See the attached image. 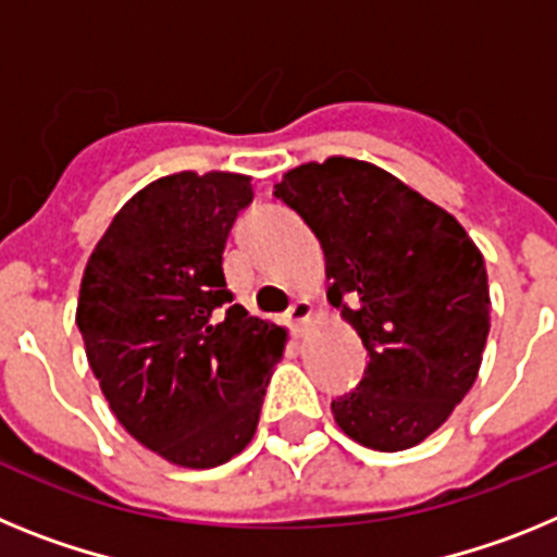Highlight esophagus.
I'll return each mask as SVG.
<instances>
[{"label":"esophagus","instance_id":"34e87169","mask_svg":"<svg viewBox=\"0 0 557 557\" xmlns=\"http://www.w3.org/2000/svg\"><path fill=\"white\" fill-rule=\"evenodd\" d=\"M313 317V306L308 302V299H297L292 308H288V313H285V319H288V325L294 327V331H302V325H308Z\"/></svg>","mask_w":557,"mask_h":557}]
</instances>
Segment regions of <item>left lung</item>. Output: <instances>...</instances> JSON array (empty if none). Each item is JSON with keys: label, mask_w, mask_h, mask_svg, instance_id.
I'll use <instances>...</instances> for the list:
<instances>
[{"label": "left lung", "mask_w": 557, "mask_h": 557, "mask_svg": "<svg viewBox=\"0 0 557 557\" xmlns=\"http://www.w3.org/2000/svg\"><path fill=\"white\" fill-rule=\"evenodd\" d=\"M274 196L317 235L327 299L370 352L333 420L372 451L418 446L480 375L491 331L480 246L451 212L364 159L297 164Z\"/></svg>", "instance_id": "left-lung-1"}]
</instances>
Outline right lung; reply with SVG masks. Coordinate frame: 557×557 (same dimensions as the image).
<instances>
[{
	"label": "right lung",
	"instance_id": "obj_1",
	"mask_svg": "<svg viewBox=\"0 0 557 557\" xmlns=\"http://www.w3.org/2000/svg\"><path fill=\"white\" fill-rule=\"evenodd\" d=\"M251 176L182 171L134 193L95 244L75 322L125 432L178 468H215L255 437L288 331L232 306L224 249Z\"/></svg>",
	"mask_w": 557,
	"mask_h": 557
}]
</instances>
